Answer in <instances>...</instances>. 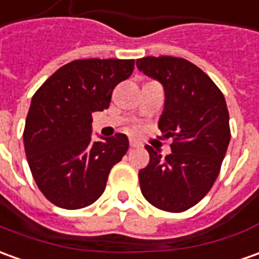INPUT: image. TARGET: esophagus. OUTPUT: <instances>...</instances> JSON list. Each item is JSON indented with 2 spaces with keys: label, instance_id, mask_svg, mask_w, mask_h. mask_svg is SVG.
I'll use <instances>...</instances> for the list:
<instances>
[{
  "label": "esophagus",
  "instance_id": "34e87169",
  "mask_svg": "<svg viewBox=\"0 0 259 259\" xmlns=\"http://www.w3.org/2000/svg\"><path fill=\"white\" fill-rule=\"evenodd\" d=\"M130 147H132V149H135V147H140V143L136 142V140H130Z\"/></svg>",
  "mask_w": 259,
  "mask_h": 259
}]
</instances>
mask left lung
<instances>
[{
    "label": "left lung",
    "instance_id": "obj_1",
    "mask_svg": "<svg viewBox=\"0 0 259 259\" xmlns=\"http://www.w3.org/2000/svg\"><path fill=\"white\" fill-rule=\"evenodd\" d=\"M137 69L161 83L164 107L159 129L173 137L163 159L152 146L149 164L139 171L144 198L160 210L181 212L210 191L230 143V116L215 83L194 63L174 56H146Z\"/></svg>",
    "mask_w": 259,
    "mask_h": 259
}]
</instances>
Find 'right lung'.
<instances>
[{"label":"right lung","mask_w":259,"mask_h":259,"mask_svg":"<svg viewBox=\"0 0 259 259\" xmlns=\"http://www.w3.org/2000/svg\"><path fill=\"white\" fill-rule=\"evenodd\" d=\"M133 59H79L51 75L31 100L24 146L42 194L61 208L78 210L99 198L107 177L129 149L127 136L92 139V113L109 107Z\"/></svg>","instance_id":"1"}]
</instances>
